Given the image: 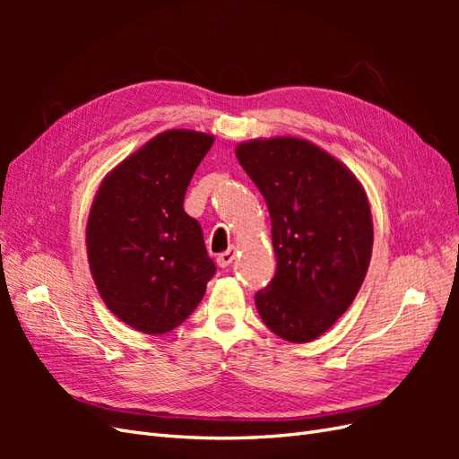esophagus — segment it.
Masks as SVG:
<instances>
[{
    "label": "esophagus",
    "instance_id": "obj_1",
    "mask_svg": "<svg viewBox=\"0 0 459 459\" xmlns=\"http://www.w3.org/2000/svg\"><path fill=\"white\" fill-rule=\"evenodd\" d=\"M233 260H235V248H228V251L218 255V258H216L220 268H228Z\"/></svg>",
    "mask_w": 459,
    "mask_h": 459
}]
</instances>
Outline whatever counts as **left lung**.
Masks as SVG:
<instances>
[{
	"instance_id": "8db88e82",
	"label": "left lung",
	"mask_w": 459,
	"mask_h": 459,
	"mask_svg": "<svg viewBox=\"0 0 459 459\" xmlns=\"http://www.w3.org/2000/svg\"><path fill=\"white\" fill-rule=\"evenodd\" d=\"M272 220L273 280L255 295L262 322L289 342L325 333L366 277L373 221L354 174L299 137L255 140L235 149Z\"/></svg>"
}]
</instances>
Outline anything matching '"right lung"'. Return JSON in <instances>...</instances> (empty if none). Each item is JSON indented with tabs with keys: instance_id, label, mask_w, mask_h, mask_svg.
I'll use <instances>...</instances> for the list:
<instances>
[{
	"instance_id": "obj_1",
	"label": "right lung",
	"mask_w": 459,
	"mask_h": 459,
	"mask_svg": "<svg viewBox=\"0 0 459 459\" xmlns=\"http://www.w3.org/2000/svg\"><path fill=\"white\" fill-rule=\"evenodd\" d=\"M214 137L169 130L110 172L93 199L86 241L107 308L130 327L162 335L197 308L216 264L184 211L186 191Z\"/></svg>"
}]
</instances>
